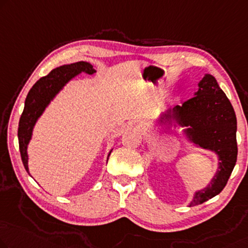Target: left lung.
Instances as JSON below:
<instances>
[{
	"label": "left lung",
	"instance_id": "obj_1",
	"mask_svg": "<svg viewBox=\"0 0 248 248\" xmlns=\"http://www.w3.org/2000/svg\"><path fill=\"white\" fill-rule=\"evenodd\" d=\"M198 91L183 106H176L161 114V124H177L186 127L185 134L195 145L218 155V170L204 189L195 194L189 206L202 204L218 195L230 179L237 160L236 130L237 120L231 101L219 88L215 78L205 75L198 83Z\"/></svg>",
	"mask_w": 248,
	"mask_h": 248
}]
</instances>
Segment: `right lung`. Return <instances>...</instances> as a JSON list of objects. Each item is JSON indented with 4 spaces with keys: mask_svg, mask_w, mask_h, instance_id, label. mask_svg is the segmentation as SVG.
Masks as SVG:
<instances>
[{
    "mask_svg": "<svg viewBox=\"0 0 248 248\" xmlns=\"http://www.w3.org/2000/svg\"><path fill=\"white\" fill-rule=\"evenodd\" d=\"M81 72L93 75L95 70L90 63L83 61L59 66L57 69H53L47 76L42 77L41 79L36 81L34 86L29 91L17 129L18 147H20L22 162H23L25 170L28 172L29 157L27 150L36 120L43 113L44 109L55 97V94L65 86V83ZM110 154H111V151L108 155V159Z\"/></svg>",
    "mask_w": 248,
    "mask_h": 248,
    "instance_id": "right-lung-1",
    "label": "right lung"
}]
</instances>
